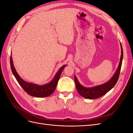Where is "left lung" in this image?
<instances>
[{"mask_svg": "<svg viewBox=\"0 0 133 133\" xmlns=\"http://www.w3.org/2000/svg\"><path fill=\"white\" fill-rule=\"evenodd\" d=\"M120 45H121L122 49V54L119 65L117 70L116 71L115 73L109 81H108L105 84H102V85L96 86L92 88H85L81 85V84L78 81L76 76H74V80L76 89H77L79 94L83 97L89 99H94L101 97V96L105 95L109 91L111 90L114 87L116 83H117L119 77L123 57V51L121 43H120Z\"/></svg>", "mask_w": 133, "mask_h": 133, "instance_id": "1", "label": "left lung"}]
</instances>
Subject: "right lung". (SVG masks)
Instances as JSON below:
<instances>
[{
  "label": "right lung",
  "instance_id": "right-lung-1",
  "mask_svg": "<svg viewBox=\"0 0 133 133\" xmlns=\"http://www.w3.org/2000/svg\"><path fill=\"white\" fill-rule=\"evenodd\" d=\"M10 63L12 73H13L15 78L23 89L29 95L40 98L49 96L53 93L57 86L58 80L60 75L62 74V72L64 67L66 66L64 65L60 68V69L57 72V74L55 75V77L51 82L43 85H38L32 83H27L20 77L13 66V60H12L11 56L10 58Z\"/></svg>",
  "mask_w": 133,
  "mask_h": 133
}]
</instances>
